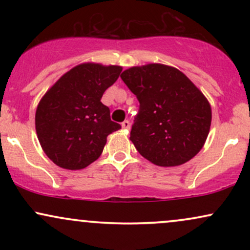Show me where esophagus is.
I'll list each match as a JSON object with an SVG mask.
<instances>
[{
  "label": "esophagus",
  "instance_id": "1",
  "mask_svg": "<svg viewBox=\"0 0 250 250\" xmlns=\"http://www.w3.org/2000/svg\"><path fill=\"white\" fill-rule=\"evenodd\" d=\"M121 125H122V129H125V130H129V128H130V123H129V121H127V120L123 121Z\"/></svg>",
  "mask_w": 250,
  "mask_h": 250
}]
</instances>
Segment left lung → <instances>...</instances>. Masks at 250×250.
<instances>
[{
    "label": "left lung",
    "instance_id": "left-lung-1",
    "mask_svg": "<svg viewBox=\"0 0 250 250\" xmlns=\"http://www.w3.org/2000/svg\"><path fill=\"white\" fill-rule=\"evenodd\" d=\"M121 79L140 102L130 141L145 159L175 167L202 149L211 123L207 97L182 71L161 63L131 67Z\"/></svg>",
    "mask_w": 250,
    "mask_h": 250
}]
</instances>
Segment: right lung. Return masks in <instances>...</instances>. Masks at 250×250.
Listing matches in <instances>:
<instances>
[{
	"label": "right lung",
	"mask_w": 250,
	"mask_h": 250,
	"mask_svg": "<svg viewBox=\"0 0 250 250\" xmlns=\"http://www.w3.org/2000/svg\"><path fill=\"white\" fill-rule=\"evenodd\" d=\"M121 71L120 65L81 63L43 95L35 114L36 134L56 166L69 170L88 167L101 156L108 135L121 128L101 102Z\"/></svg>",
	"instance_id": "obj_1"
}]
</instances>
